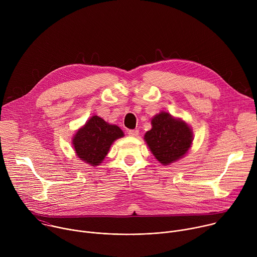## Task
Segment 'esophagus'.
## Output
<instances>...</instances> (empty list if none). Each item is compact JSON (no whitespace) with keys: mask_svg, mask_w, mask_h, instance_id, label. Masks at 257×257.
<instances>
[{"mask_svg":"<svg viewBox=\"0 0 257 257\" xmlns=\"http://www.w3.org/2000/svg\"><path fill=\"white\" fill-rule=\"evenodd\" d=\"M128 134L129 136L131 137H137L139 135V131L138 130H129L128 131Z\"/></svg>","mask_w":257,"mask_h":257,"instance_id":"obj_1","label":"esophagus"}]
</instances>
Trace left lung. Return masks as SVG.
<instances>
[{
  "instance_id": "left-lung-1",
  "label": "left lung",
  "mask_w": 257,
  "mask_h": 257,
  "mask_svg": "<svg viewBox=\"0 0 257 257\" xmlns=\"http://www.w3.org/2000/svg\"><path fill=\"white\" fill-rule=\"evenodd\" d=\"M144 141L154 157L162 165L168 166L189 152L193 132L184 120L162 111L152 118V129L144 134Z\"/></svg>"
}]
</instances>
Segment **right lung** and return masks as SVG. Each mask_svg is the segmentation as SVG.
<instances>
[{
	"label": "right lung",
	"mask_w": 257,
	"mask_h": 257,
	"mask_svg": "<svg viewBox=\"0 0 257 257\" xmlns=\"http://www.w3.org/2000/svg\"><path fill=\"white\" fill-rule=\"evenodd\" d=\"M123 136L120 127L94 115L76 131L72 137V145L81 161L96 167L102 163L112 144Z\"/></svg>",
	"instance_id": "1"
}]
</instances>
